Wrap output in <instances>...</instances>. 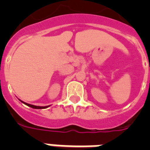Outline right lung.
<instances>
[{
    "mask_svg": "<svg viewBox=\"0 0 150 150\" xmlns=\"http://www.w3.org/2000/svg\"><path fill=\"white\" fill-rule=\"evenodd\" d=\"M22 103H24V102H22ZM24 103L25 105H27V106L32 107V108H34V109H43V108H47V107H38V106H34V105L29 104V103Z\"/></svg>",
    "mask_w": 150,
    "mask_h": 150,
    "instance_id": "obj_1",
    "label": "right lung"
}]
</instances>
